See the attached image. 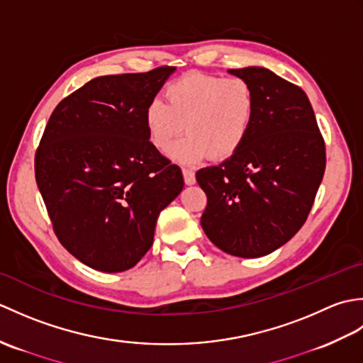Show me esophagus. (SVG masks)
<instances>
[{
    "label": "esophagus",
    "mask_w": 363,
    "mask_h": 363,
    "mask_svg": "<svg viewBox=\"0 0 363 363\" xmlns=\"http://www.w3.org/2000/svg\"><path fill=\"white\" fill-rule=\"evenodd\" d=\"M182 174H184V181H186L187 186H194L196 182L195 172L191 168H182Z\"/></svg>",
    "instance_id": "obj_1"
}]
</instances>
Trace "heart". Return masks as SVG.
<instances>
[{
	"mask_svg": "<svg viewBox=\"0 0 363 363\" xmlns=\"http://www.w3.org/2000/svg\"><path fill=\"white\" fill-rule=\"evenodd\" d=\"M165 103L154 99L145 111L151 143L162 152L179 137L172 156L181 164H198L207 157L226 160L240 151L256 118V95L251 84L218 74L189 73L169 82Z\"/></svg>",
	"mask_w": 363,
	"mask_h": 363,
	"instance_id": "obj_1",
	"label": "heart"
}]
</instances>
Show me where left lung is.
I'll return each mask as SVG.
<instances>
[{
  "label": "left lung",
  "mask_w": 363,
  "mask_h": 363,
  "mask_svg": "<svg viewBox=\"0 0 363 363\" xmlns=\"http://www.w3.org/2000/svg\"><path fill=\"white\" fill-rule=\"evenodd\" d=\"M251 84L256 118L235 156L196 173L201 226L221 251L262 257L304 225L326 168V146L304 90L262 67L229 70Z\"/></svg>",
  "instance_id": "8db88e82"
}]
</instances>
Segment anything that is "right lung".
Segmentation results:
<instances>
[{"label":"right lung","instance_id":"1","mask_svg":"<svg viewBox=\"0 0 363 363\" xmlns=\"http://www.w3.org/2000/svg\"><path fill=\"white\" fill-rule=\"evenodd\" d=\"M174 67L99 76L60 101L35 151L54 234L90 268L120 273L152 245L159 213L181 194V168L150 142L145 111Z\"/></svg>","mask_w":363,"mask_h":363}]
</instances>
